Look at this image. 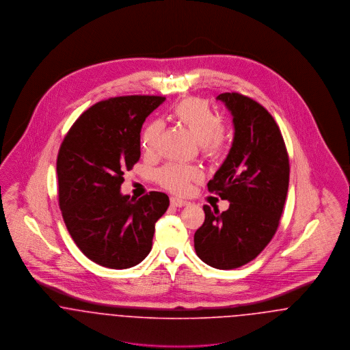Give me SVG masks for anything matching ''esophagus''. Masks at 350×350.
<instances>
[{"label": "esophagus", "mask_w": 350, "mask_h": 350, "mask_svg": "<svg viewBox=\"0 0 350 350\" xmlns=\"http://www.w3.org/2000/svg\"><path fill=\"white\" fill-rule=\"evenodd\" d=\"M170 204L173 207H183L187 204V200H180V198H176V197H172L170 198Z\"/></svg>", "instance_id": "1"}]
</instances>
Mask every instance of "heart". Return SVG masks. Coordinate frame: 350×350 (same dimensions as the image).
I'll list each match as a JSON object with an SVG mask.
<instances>
[{"instance_id": "heart-1", "label": "heart", "mask_w": 350, "mask_h": 350, "mask_svg": "<svg viewBox=\"0 0 350 350\" xmlns=\"http://www.w3.org/2000/svg\"><path fill=\"white\" fill-rule=\"evenodd\" d=\"M173 118L186 127L200 143L203 153L213 160L223 156L228 144V133L213 106L206 100L190 97L177 103L173 109ZM164 124L153 120L143 130L140 144L147 153H154L163 135ZM202 177L198 167L181 164H167L156 173V180L163 187L173 193L183 194L189 190L190 183Z\"/></svg>"}]
</instances>
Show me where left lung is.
Here are the masks:
<instances>
[{"mask_svg": "<svg viewBox=\"0 0 350 350\" xmlns=\"http://www.w3.org/2000/svg\"><path fill=\"white\" fill-rule=\"evenodd\" d=\"M233 117L232 147L208 191L230 200V208L204 204V221L194 234V248L210 267H243L265 250L277 232L288 189L290 164L282 133L257 100L221 93Z\"/></svg>", "mask_w": 350, "mask_h": 350, "instance_id": "8db88e82", "label": "left lung"}]
</instances>
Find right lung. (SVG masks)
Masks as SVG:
<instances>
[{
    "label": "right lung",
    "mask_w": 350,
    "mask_h": 350,
    "mask_svg": "<svg viewBox=\"0 0 350 350\" xmlns=\"http://www.w3.org/2000/svg\"><path fill=\"white\" fill-rule=\"evenodd\" d=\"M165 97L126 96L100 100L69 129L57 154L59 206L68 232L100 267L127 269L150 252L154 224L169 206L165 193L120 194L123 174L140 159L146 118Z\"/></svg>",
    "instance_id": "1"
}]
</instances>
